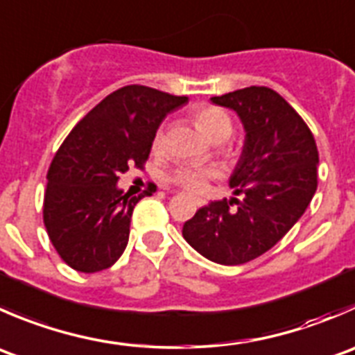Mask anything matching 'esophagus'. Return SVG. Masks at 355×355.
<instances>
[{
    "instance_id": "34e87169",
    "label": "esophagus",
    "mask_w": 355,
    "mask_h": 355,
    "mask_svg": "<svg viewBox=\"0 0 355 355\" xmlns=\"http://www.w3.org/2000/svg\"><path fill=\"white\" fill-rule=\"evenodd\" d=\"M194 201H196V205H198V206H202L206 202L202 198H194Z\"/></svg>"
}]
</instances>
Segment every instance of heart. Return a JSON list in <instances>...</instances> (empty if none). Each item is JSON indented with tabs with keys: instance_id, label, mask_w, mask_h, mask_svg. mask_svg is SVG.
Wrapping results in <instances>:
<instances>
[{
	"instance_id": "b5f03b06",
	"label": "heart",
	"mask_w": 355,
	"mask_h": 355,
	"mask_svg": "<svg viewBox=\"0 0 355 355\" xmlns=\"http://www.w3.org/2000/svg\"><path fill=\"white\" fill-rule=\"evenodd\" d=\"M194 123L198 126L199 132L206 137V139L213 140H225L227 137L232 132V119L227 114L223 109L215 107V105H201L194 111ZM163 144V130H157L154 135L153 147L159 149ZM215 171L211 170H202V168L196 166H180L173 173L175 184L182 185L184 189L189 191H201L205 185L206 178L213 177Z\"/></svg>"
}]
</instances>
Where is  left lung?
Returning <instances> with one entry per match:
<instances>
[{
    "label": "left lung",
    "mask_w": 355,
    "mask_h": 355,
    "mask_svg": "<svg viewBox=\"0 0 355 355\" xmlns=\"http://www.w3.org/2000/svg\"><path fill=\"white\" fill-rule=\"evenodd\" d=\"M211 102L232 109L244 146L229 185L243 201H211L184 223L182 236L220 265L254 260L300 220L318 189V146L298 112L267 86L230 92ZM236 202L238 208H230Z\"/></svg>",
    "instance_id": "8db88e82"
}]
</instances>
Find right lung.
<instances>
[{"mask_svg":"<svg viewBox=\"0 0 355 355\" xmlns=\"http://www.w3.org/2000/svg\"><path fill=\"white\" fill-rule=\"evenodd\" d=\"M187 102L149 86H123L72 128L50 164L43 205L48 237L69 267L92 274L118 261L144 198L125 194L119 175L144 166L163 119Z\"/></svg>","mask_w":355,"mask_h":355,"instance_id":"add662e5","label":"right lung"}]
</instances>
